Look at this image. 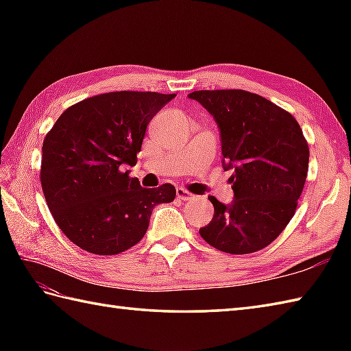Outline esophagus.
Segmentation results:
<instances>
[{
  "label": "esophagus",
  "mask_w": 351,
  "mask_h": 351,
  "mask_svg": "<svg viewBox=\"0 0 351 351\" xmlns=\"http://www.w3.org/2000/svg\"><path fill=\"white\" fill-rule=\"evenodd\" d=\"M176 196L180 197L181 200H190V199L195 197V196L191 195V193H189L185 189H178V190H176Z\"/></svg>",
  "instance_id": "esophagus-1"
}]
</instances>
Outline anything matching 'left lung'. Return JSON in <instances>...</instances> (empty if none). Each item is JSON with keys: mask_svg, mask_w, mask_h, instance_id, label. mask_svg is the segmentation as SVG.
Listing matches in <instances>:
<instances>
[{"mask_svg": "<svg viewBox=\"0 0 351 351\" xmlns=\"http://www.w3.org/2000/svg\"><path fill=\"white\" fill-rule=\"evenodd\" d=\"M220 131L223 169L232 170L234 200L214 196L213 220L199 229L213 247L245 255L267 247L293 219L308 175L309 147L288 111L245 90L189 95Z\"/></svg>", "mask_w": 351, "mask_h": 351, "instance_id": "obj_1", "label": "left lung"}]
</instances>
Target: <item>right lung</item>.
Returning a JSON list of instances; mask_svg holds the SVG:
<instances>
[{
  "mask_svg": "<svg viewBox=\"0 0 351 351\" xmlns=\"http://www.w3.org/2000/svg\"><path fill=\"white\" fill-rule=\"evenodd\" d=\"M175 93L111 92L69 107L42 145L40 182L69 240L96 255H117L145 237L154 208L176 196L171 184L143 189L136 166L149 122Z\"/></svg>",
  "mask_w": 351,
  "mask_h": 351,
  "instance_id": "add662e5",
  "label": "right lung"
}]
</instances>
